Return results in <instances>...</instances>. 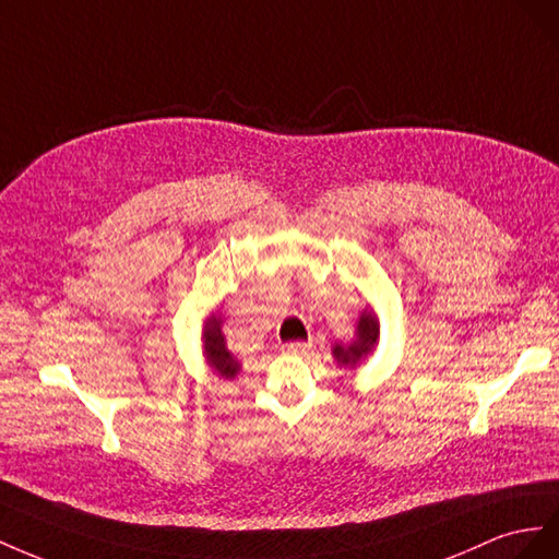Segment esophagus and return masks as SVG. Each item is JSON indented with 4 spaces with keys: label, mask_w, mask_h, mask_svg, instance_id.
Instances as JSON below:
<instances>
[{
    "label": "esophagus",
    "mask_w": 559,
    "mask_h": 559,
    "mask_svg": "<svg viewBox=\"0 0 559 559\" xmlns=\"http://www.w3.org/2000/svg\"><path fill=\"white\" fill-rule=\"evenodd\" d=\"M283 348L288 350V354H295V356H305V354H309L311 342H290V344H285Z\"/></svg>",
    "instance_id": "34e87169"
}]
</instances>
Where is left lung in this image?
<instances>
[{
    "label": "left lung",
    "instance_id": "8db88e82",
    "mask_svg": "<svg viewBox=\"0 0 559 559\" xmlns=\"http://www.w3.org/2000/svg\"><path fill=\"white\" fill-rule=\"evenodd\" d=\"M379 342V323H377V316L372 311H365L358 321V337L350 346H334V358L337 362L346 365V368H356L360 365V360L370 354L374 348V344Z\"/></svg>",
    "mask_w": 559,
    "mask_h": 559
}]
</instances>
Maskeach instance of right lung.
Here are the masks:
<instances>
[{
  "instance_id": "add662e5",
  "label": "right lung",
  "mask_w": 559,
  "mask_h": 559,
  "mask_svg": "<svg viewBox=\"0 0 559 559\" xmlns=\"http://www.w3.org/2000/svg\"><path fill=\"white\" fill-rule=\"evenodd\" d=\"M205 356L219 377L231 379L238 372V362L225 346V334H222L217 316L209 318V323H205Z\"/></svg>"
}]
</instances>
